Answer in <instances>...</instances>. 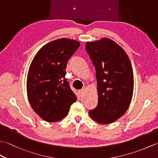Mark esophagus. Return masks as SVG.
Returning <instances> with one entry per match:
<instances>
[{"label": "esophagus", "mask_w": 158, "mask_h": 158, "mask_svg": "<svg viewBox=\"0 0 158 158\" xmlns=\"http://www.w3.org/2000/svg\"><path fill=\"white\" fill-rule=\"evenodd\" d=\"M79 95L80 97H82L83 96V94H84V90L83 89H80L79 90Z\"/></svg>", "instance_id": "esophagus-1"}]
</instances>
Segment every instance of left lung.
I'll list each match as a JSON object with an SVG mask.
<instances>
[{"instance_id": "1", "label": "left lung", "mask_w": 158, "mask_h": 158, "mask_svg": "<svg viewBox=\"0 0 158 158\" xmlns=\"http://www.w3.org/2000/svg\"><path fill=\"white\" fill-rule=\"evenodd\" d=\"M86 51L95 66L98 102L90 110L92 119L101 124L115 122L130 105L134 89L131 62L125 51L108 38L87 42Z\"/></svg>"}]
</instances>
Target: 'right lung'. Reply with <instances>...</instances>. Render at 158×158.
Instances as JSON below:
<instances>
[{
    "label": "right lung",
    "instance_id": "add662e5",
    "mask_svg": "<svg viewBox=\"0 0 158 158\" xmlns=\"http://www.w3.org/2000/svg\"><path fill=\"white\" fill-rule=\"evenodd\" d=\"M80 43L59 39L39 49L29 67L26 88L32 109L48 122L62 119L77 100L65 78L68 60Z\"/></svg>",
    "mask_w": 158,
    "mask_h": 158
}]
</instances>
